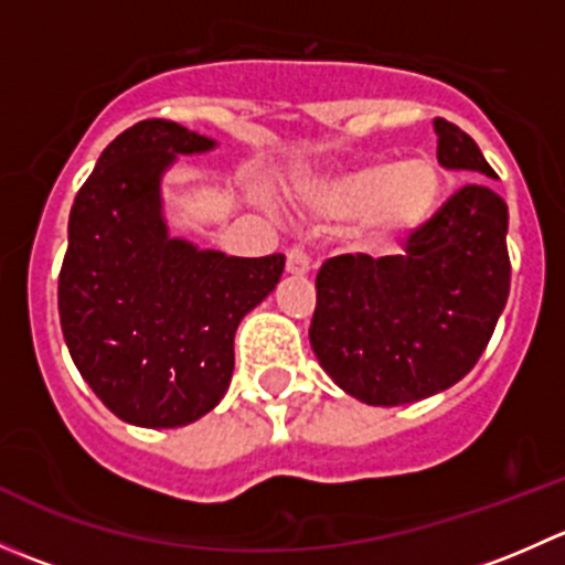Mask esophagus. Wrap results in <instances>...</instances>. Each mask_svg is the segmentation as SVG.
<instances>
[{
    "mask_svg": "<svg viewBox=\"0 0 565 565\" xmlns=\"http://www.w3.org/2000/svg\"><path fill=\"white\" fill-rule=\"evenodd\" d=\"M309 270H311L309 256H306L300 248H289L287 250V273H289V276H306Z\"/></svg>",
    "mask_w": 565,
    "mask_h": 565,
    "instance_id": "1",
    "label": "esophagus"
}]
</instances>
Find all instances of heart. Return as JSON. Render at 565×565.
<instances>
[{"label":"heart","mask_w":565,"mask_h":565,"mask_svg":"<svg viewBox=\"0 0 565 565\" xmlns=\"http://www.w3.org/2000/svg\"><path fill=\"white\" fill-rule=\"evenodd\" d=\"M443 177L429 158L369 161L317 188L315 204L333 218H361L372 248L407 241L435 215Z\"/></svg>","instance_id":"1"}]
</instances>
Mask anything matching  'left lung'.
Wrapping results in <instances>:
<instances>
[{"instance_id":"8db88e82","label":"left lung","mask_w":565,"mask_h":565,"mask_svg":"<svg viewBox=\"0 0 565 565\" xmlns=\"http://www.w3.org/2000/svg\"><path fill=\"white\" fill-rule=\"evenodd\" d=\"M437 161L494 177L476 141L435 119ZM509 207L472 182L407 241V254H341L317 273L309 339L341 391L372 407L420 402L457 385L487 350L511 287Z\"/></svg>"}]
</instances>
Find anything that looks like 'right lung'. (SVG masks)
Here are the masks:
<instances>
[{"label": "right lung", "mask_w": 565, "mask_h": 565, "mask_svg": "<svg viewBox=\"0 0 565 565\" xmlns=\"http://www.w3.org/2000/svg\"><path fill=\"white\" fill-rule=\"evenodd\" d=\"M215 147L145 119L100 152L67 221L60 322L73 363L125 424L174 429L207 415L235 372V330L276 289L284 256H226L169 235L161 182Z\"/></svg>", "instance_id": "right-lung-1"}]
</instances>
